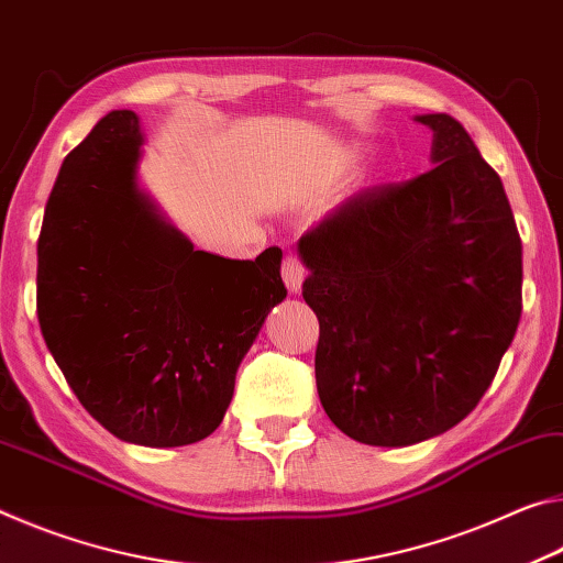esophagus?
<instances>
[{"instance_id":"34e87169","label":"esophagus","mask_w":563,"mask_h":563,"mask_svg":"<svg viewBox=\"0 0 563 563\" xmlns=\"http://www.w3.org/2000/svg\"><path fill=\"white\" fill-rule=\"evenodd\" d=\"M282 276H284V284H287L291 294L301 291V282H303V276H307V269H303V264H301L297 252H287V254H284Z\"/></svg>"}]
</instances>
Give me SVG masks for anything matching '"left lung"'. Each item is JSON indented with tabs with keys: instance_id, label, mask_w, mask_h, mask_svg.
<instances>
[{
	"instance_id": "left-lung-1",
	"label": "left lung",
	"mask_w": 563,
	"mask_h": 563,
	"mask_svg": "<svg viewBox=\"0 0 563 563\" xmlns=\"http://www.w3.org/2000/svg\"><path fill=\"white\" fill-rule=\"evenodd\" d=\"M417 119L434 129L437 167L362 189L299 239L321 407L372 446L456 427L521 319V236L499 174L456 119Z\"/></svg>"
}]
</instances>
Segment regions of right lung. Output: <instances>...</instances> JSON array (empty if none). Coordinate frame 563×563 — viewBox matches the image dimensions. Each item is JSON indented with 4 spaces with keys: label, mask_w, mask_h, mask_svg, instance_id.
I'll use <instances>...</instances> for the list:
<instances>
[{
    "label": "right lung",
    "mask_w": 563,
    "mask_h": 563,
    "mask_svg": "<svg viewBox=\"0 0 563 563\" xmlns=\"http://www.w3.org/2000/svg\"><path fill=\"white\" fill-rule=\"evenodd\" d=\"M140 119L117 109L64 159L36 244V317L91 417L142 446L214 431L234 376L284 297L282 249L195 252L136 189Z\"/></svg>",
    "instance_id": "1"
}]
</instances>
